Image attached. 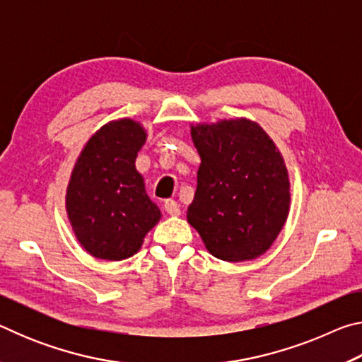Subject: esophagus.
I'll return each instance as SVG.
<instances>
[{"label":"esophagus","mask_w":362,"mask_h":362,"mask_svg":"<svg viewBox=\"0 0 362 362\" xmlns=\"http://www.w3.org/2000/svg\"><path fill=\"white\" fill-rule=\"evenodd\" d=\"M164 209H166L169 216H179V214H180V206L177 204V201H174V199L166 201V204H164Z\"/></svg>","instance_id":"1"}]
</instances>
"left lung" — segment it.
I'll return each mask as SVG.
<instances>
[{
	"mask_svg": "<svg viewBox=\"0 0 362 362\" xmlns=\"http://www.w3.org/2000/svg\"><path fill=\"white\" fill-rule=\"evenodd\" d=\"M192 139L201 164L188 223L220 260L267 252L291 206L289 174L276 145L246 118L192 126Z\"/></svg>",
	"mask_w": 362,
	"mask_h": 362,
	"instance_id": "8db88e82",
	"label": "left lung"
}]
</instances>
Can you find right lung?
<instances>
[{"instance_id":"obj_1","label":"right lung","mask_w":362,"mask_h":362,"mask_svg":"<svg viewBox=\"0 0 362 362\" xmlns=\"http://www.w3.org/2000/svg\"><path fill=\"white\" fill-rule=\"evenodd\" d=\"M145 140L140 122L110 121L76 159L66 188V214L76 240L95 259H129L161 218L136 169Z\"/></svg>"}]
</instances>
